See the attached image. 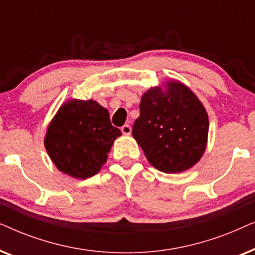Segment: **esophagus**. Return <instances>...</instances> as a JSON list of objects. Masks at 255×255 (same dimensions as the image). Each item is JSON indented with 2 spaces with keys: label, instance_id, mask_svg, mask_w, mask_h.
Returning <instances> with one entry per match:
<instances>
[{
  "label": "esophagus",
  "instance_id": "1",
  "mask_svg": "<svg viewBox=\"0 0 255 255\" xmlns=\"http://www.w3.org/2000/svg\"><path fill=\"white\" fill-rule=\"evenodd\" d=\"M121 131H122V133L125 134V135H130L131 132H132V128H131L130 125L127 124V125H124V127H122Z\"/></svg>",
  "mask_w": 255,
  "mask_h": 255
}]
</instances>
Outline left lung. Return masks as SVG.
<instances>
[{"label":"left lung","mask_w":255,"mask_h":255,"mask_svg":"<svg viewBox=\"0 0 255 255\" xmlns=\"http://www.w3.org/2000/svg\"><path fill=\"white\" fill-rule=\"evenodd\" d=\"M163 87H152L141 96L132 135L153 167L175 174L191 168L204 154L209 117L189 87L176 80Z\"/></svg>","instance_id":"obj_1"}]
</instances>
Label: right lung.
<instances>
[{
  "mask_svg": "<svg viewBox=\"0 0 255 255\" xmlns=\"http://www.w3.org/2000/svg\"><path fill=\"white\" fill-rule=\"evenodd\" d=\"M120 128L94 100H68L48 124L44 145L55 167L75 179H88L107 162Z\"/></svg>",
  "mask_w": 255,
  "mask_h": 255,
  "instance_id": "right-lung-1",
  "label": "right lung"
}]
</instances>
